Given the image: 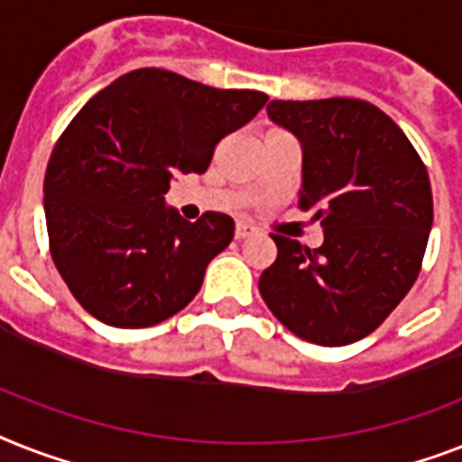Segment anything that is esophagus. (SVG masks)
Listing matches in <instances>:
<instances>
[{
  "instance_id": "34e87169",
  "label": "esophagus",
  "mask_w": 462,
  "mask_h": 462,
  "mask_svg": "<svg viewBox=\"0 0 462 462\" xmlns=\"http://www.w3.org/2000/svg\"><path fill=\"white\" fill-rule=\"evenodd\" d=\"M251 235H254V227H251V225L237 223V227H235V237L246 239V237H251Z\"/></svg>"
}]
</instances>
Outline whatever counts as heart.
I'll use <instances>...</instances> for the list:
<instances>
[{"label": "heart", "mask_w": 462, "mask_h": 462, "mask_svg": "<svg viewBox=\"0 0 462 462\" xmlns=\"http://www.w3.org/2000/svg\"><path fill=\"white\" fill-rule=\"evenodd\" d=\"M270 133H280V130H270Z\"/></svg>", "instance_id": "1"}]
</instances>
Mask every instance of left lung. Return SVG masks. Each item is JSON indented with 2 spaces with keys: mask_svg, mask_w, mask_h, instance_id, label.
Here are the masks:
<instances>
[{
  "mask_svg": "<svg viewBox=\"0 0 462 462\" xmlns=\"http://www.w3.org/2000/svg\"><path fill=\"white\" fill-rule=\"evenodd\" d=\"M268 118L301 142L299 208L325 242L273 235L258 290L296 337L346 346L384 322L418 280L432 230L430 175L396 123L370 101H270Z\"/></svg>",
  "mask_w": 462,
  "mask_h": 462,
  "instance_id": "1",
  "label": "left lung"
}]
</instances>
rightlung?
I'll use <instances>...</instances> for the list:
<instances>
[{"mask_svg": "<svg viewBox=\"0 0 462 462\" xmlns=\"http://www.w3.org/2000/svg\"><path fill=\"white\" fill-rule=\"evenodd\" d=\"M256 89H216L163 69L130 70L78 111L44 175L56 270L111 328H152L201 290L235 220L189 223L166 206L171 180L204 172L213 149L265 106Z\"/></svg>", "mask_w": 462, "mask_h": 462, "instance_id": "right-lung-1", "label": "right lung"}]
</instances>
